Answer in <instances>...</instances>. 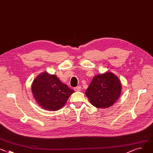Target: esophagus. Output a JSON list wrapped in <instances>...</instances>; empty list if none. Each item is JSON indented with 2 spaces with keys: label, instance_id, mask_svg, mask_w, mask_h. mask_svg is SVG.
I'll return each mask as SVG.
<instances>
[{
  "label": "esophagus",
  "instance_id": "esophagus-1",
  "mask_svg": "<svg viewBox=\"0 0 153 153\" xmlns=\"http://www.w3.org/2000/svg\"><path fill=\"white\" fill-rule=\"evenodd\" d=\"M81 90V87L80 86H77L76 87L74 88V90L76 91H80Z\"/></svg>",
  "mask_w": 153,
  "mask_h": 153
}]
</instances>
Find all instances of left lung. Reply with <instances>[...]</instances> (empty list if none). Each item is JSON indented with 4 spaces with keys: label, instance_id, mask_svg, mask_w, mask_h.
Wrapping results in <instances>:
<instances>
[{
    "label": "left lung",
    "instance_id": "left-lung-1",
    "mask_svg": "<svg viewBox=\"0 0 153 153\" xmlns=\"http://www.w3.org/2000/svg\"><path fill=\"white\" fill-rule=\"evenodd\" d=\"M122 85L119 78L113 73L107 72L94 77L85 95L90 103L98 108H108L120 97Z\"/></svg>",
    "mask_w": 153,
    "mask_h": 153
}]
</instances>
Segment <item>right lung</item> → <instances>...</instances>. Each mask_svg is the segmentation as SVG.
I'll list each match as a JSON object with an SVG mask.
<instances>
[{
    "mask_svg": "<svg viewBox=\"0 0 153 153\" xmlns=\"http://www.w3.org/2000/svg\"><path fill=\"white\" fill-rule=\"evenodd\" d=\"M31 89L37 104L49 111L62 108L74 91L61 82L56 75L47 72L40 73L35 78Z\"/></svg>",
    "mask_w": 153,
    "mask_h": 153,
    "instance_id": "add662e5",
    "label": "right lung"
}]
</instances>
